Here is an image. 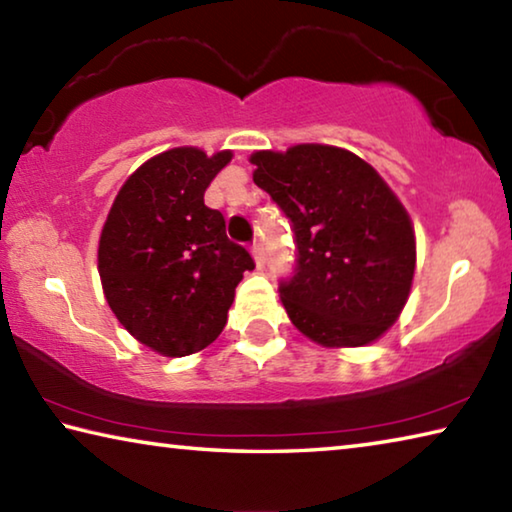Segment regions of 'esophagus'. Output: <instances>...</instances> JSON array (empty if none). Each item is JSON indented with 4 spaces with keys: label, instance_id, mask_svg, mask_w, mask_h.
Instances as JSON below:
<instances>
[{
    "label": "esophagus",
    "instance_id": "34e87169",
    "mask_svg": "<svg viewBox=\"0 0 512 512\" xmlns=\"http://www.w3.org/2000/svg\"><path fill=\"white\" fill-rule=\"evenodd\" d=\"M250 253H253V259H255L257 268H264L266 257H264V248H262V244H253V248H250Z\"/></svg>",
    "mask_w": 512,
    "mask_h": 512
}]
</instances>
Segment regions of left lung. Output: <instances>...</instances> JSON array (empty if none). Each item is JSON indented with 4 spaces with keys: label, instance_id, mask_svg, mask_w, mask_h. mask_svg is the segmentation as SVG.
Listing matches in <instances>:
<instances>
[{
    "label": "left lung",
    "instance_id": "obj_1",
    "mask_svg": "<svg viewBox=\"0 0 512 512\" xmlns=\"http://www.w3.org/2000/svg\"><path fill=\"white\" fill-rule=\"evenodd\" d=\"M253 180L291 221V323L325 348H361L400 318L415 273L409 212L366 160L339 146L257 151Z\"/></svg>",
    "mask_w": 512,
    "mask_h": 512
}]
</instances>
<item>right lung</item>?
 Wrapping results in <instances>:
<instances>
[{
	"label": "right lung",
	"instance_id": "1",
	"mask_svg": "<svg viewBox=\"0 0 512 512\" xmlns=\"http://www.w3.org/2000/svg\"><path fill=\"white\" fill-rule=\"evenodd\" d=\"M232 151L178 146L128 176L99 239V275L112 314L164 357H187L223 332L235 289L255 262L225 235L203 196Z\"/></svg>",
	"mask_w": 512,
	"mask_h": 512
}]
</instances>
